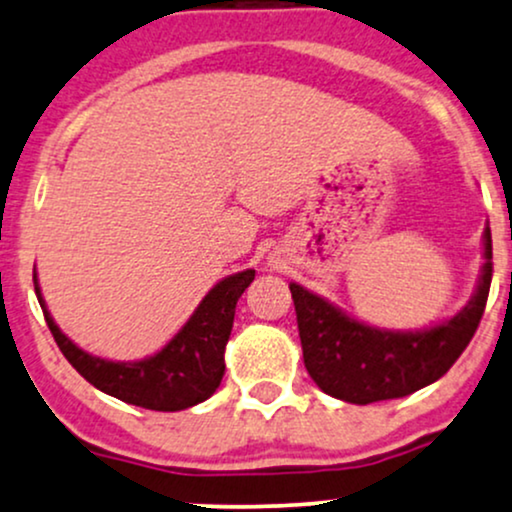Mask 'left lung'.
<instances>
[{
	"label": "left lung",
	"instance_id": "obj_1",
	"mask_svg": "<svg viewBox=\"0 0 512 512\" xmlns=\"http://www.w3.org/2000/svg\"><path fill=\"white\" fill-rule=\"evenodd\" d=\"M491 273V230H484V266L465 309L424 330H386L347 316L328 299L290 282L304 366L323 393L369 405L405 398L441 378L470 345L484 316Z\"/></svg>",
	"mask_w": 512,
	"mask_h": 512
}]
</instances>
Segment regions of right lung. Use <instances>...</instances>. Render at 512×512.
I'll list each match as a JSON object with an SVG mask.
<instances>
[{"label": "right lung", "instance_id": "1", "mask_svg": "<svg viewBox=\"0 0 512 512\" xmlns=\"http://www.w3.org/2000/svg\"><path fill=\"white\" fill-rule=\"evenodd\" d=\"M254 275L256 270L249 268L220 280L196 306L182 330L160 352L138 362H110L74 345L47 311L38 273L33 275V282L54 342L90 386L146 410L179 412L208 400L218 390L225 374V345L232 333L237 299Z\"/></svg>", "mask_w": 512, "mask_h": 512}]
</instances>
